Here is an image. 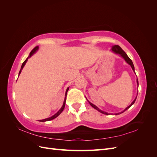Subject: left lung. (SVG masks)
I'll use <instances>...</instances> for the list:
<instances>
[{
	"label": "left lung",
	"mask_w": 157,
	"mask_h": 157,
	"mask_svg": "<svg viewBox=\"0 0 157 157\" xmlns=\"http://www.w3.org/2000/svg\"><path fill=\"white\" fill-rule=\"evenodd\" d=\"M111 50L114 52V53L117 54H119V55L122 57V58H124V59L126 61V62L127 63L129 64V65L131 66V67H132V70L134 71V72H135V70H134V64H133L132 61L130 59V58L127 56V54L125 53L124 51L119 46H118V45H114V46H112V48H111ZM137 86H138L139 83H138V80H137ZM136 98H137V97L135 98L134 100L132 102V103L130 104V105L129 106H128V107H127L124 109V111H122L121 113H115V115H119V114H121V113H122L123 112H124L125 111H126L127 109H129V108H130V107L133 105V104H134V103H135ZM87 101L89 102V103L90 104V105H91L92 107H94L95 109H96V110H97V111H98L99 112H100V113H103V114H105V115H108L109 114V113H106V112H105V111H103L100 110V109H99L98 107H96V105H94V104H92V103H90L88 100H87Z\"/></svg>",
	"instance_id": "1"
}]
</instances>
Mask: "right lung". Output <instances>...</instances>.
<instances>
[{
	"instance_id": "obj_1",
	"label": "right lung",
	"mask_w": 157,
	"mask_h": 157,
	"mask_svg": "<svg viewBox=\"0 0 157 157\" xmlns=\"http://www.w3.org/2000/svg\"><path fill=\"white\" fill-rule=\"evenodd\" d=\"M38 49H39V46H36V47H35L33 49V50L30 52V54H29V56H28V58L24 61V62H23V63H22V65H21V69H20V72H19V75H20V74L21 73V70H22V69L23 68V67H24L25 66V63H26V62L27 61V60H28V59H29V58H30V57H31L33 54H34L35 52L38 50ZM68 90H69V87L67 88V90H66V92H65V99H64V101H63V105H62V107H61V109H59V110L54 115H53V116H52L51 117H49V118H45V119H43V120H40V122H46V121H51V120H53V119H54L55 118H56L57 117H58L60 114L61 113V112H62L63 111V109H64V108H65V101H66V97H67V92H68Z\"/></svg>"
}]
</instances>
